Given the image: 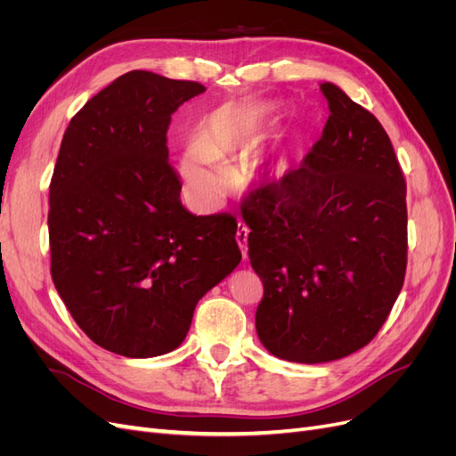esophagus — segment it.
Returning <instances> with one entry per match:
<instances>
[{"label": "esophagus", "instance_id": "esophagus-1", "mask_svg": "<svg viewBox=\"0 0 456 456\" xmlns=\"http://www.w3.org/2000/svg\"><path fill=\"white\" fill-rule=\"evenodd\" d=\"M247 236H249V228H247L245 224H241V223H240L238 233H236V240H238V245H240V249H241L243 258H247Z\"/></svg>", "mask_w": 456, "mask_h": 456}]
</instances>
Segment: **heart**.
<instances>
[{
    "mask_svg": "<svg viewBox=\"0 0 456 456\" xmlns=\"http://www.w3.org/2000/svg\"><path fill=\"white\" fill-rule=\"evenodd\" d=\"M270 114L260 104H224L207 114L198 126L196 144L178 158V173L200 205H213L224 190V171L230 163L251 151L268 131ZM287 169L285 158L272 151L260 161V173L280 178Z\"/></svg>",
    "mask_w": 456,
    "mask_h": 456,
    "instance_id": "obj_1",
    "label": "heart"
}]
</instances>
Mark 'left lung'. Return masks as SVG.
<instances>
[{
  "mask_svg": "<svg viewBox=\"0 0 456 456\" xmlns=\"http://www.w3.org/2000/svg\"><path fill=\"white\" fill-rule=\"evenodd\" d=\"M322 139L241 209L265 285L256 333L280 360L325 363L375 338L407 268L405 176L390 136L335 84Z\"/></svg>",
  "mask_w": 456,
  "mask_h": 456,
  "instance_id": "1",
  "label": "left lung"
}]
</instances>
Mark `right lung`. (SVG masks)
Wrapping results in <instances>:
<instances>
[{
	"mask_svg": "<svg viewBox=\"0 0 456 456\" xmlns=\"http://www.w3.org/2000/svg\"><path fill=\"white\" fill-rule=\"evenodd\" d=\"M203 91L133 70L62 136L49 186L51 275L74 322L108 352L181 346L198 300L241 260L236 218L186 211L169 163L171 114Z\"/></svg>",
	"mask_w": 456,
	"mask_h": 456,
	"instance_id": "add662e5",
	"label": "right lung"
}]
</instances>
